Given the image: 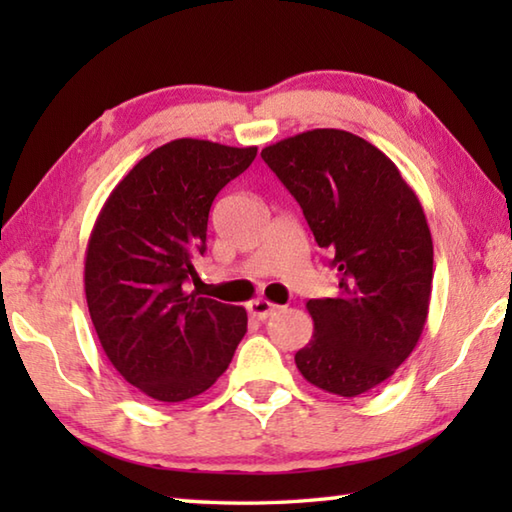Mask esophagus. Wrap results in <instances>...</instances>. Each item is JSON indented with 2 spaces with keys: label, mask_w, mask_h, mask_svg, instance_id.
<instances>
[{
  "label": "esophagus",
  "mask_w": 512,
  "mask_h": 512,
  "mask_svg": "<svg viewBox=\"0 0 512 512\" xmlns=\"http://www.w3.org/2000/svg\"><path fill=\"white\" fill-rule=\"evenodd\" d=\"M277 309H280V307L273 305V302L259 298V300L250 302V305H248V314L253 316V318H257V320H266V318H271Z\"/></svg>",
  "instance_id": "34e87169"
}]
</instances>
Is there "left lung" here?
Instances as JSON below:
<instances>
[{
    "label": "left lung",
    "mask_w": 512,
    "mask_h": 512,
    "mask_svg": "<svg viewBox=\"0 0 512 512\" xmlns=\"http://www.w3.org/2000/svg\"><path fill=\"white\" fill-rule=\"evenodd\" d=\"M262 158L339 271V296L307 302L314 336L296 366L327 393H368L400 368L427 323L433 244L418 196L377 146L336 128L287 137Z\"/></svg>",
    "instance_id": "obj_1"
}]
</instances>
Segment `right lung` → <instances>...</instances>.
Instances as JSON below:
<instances>
[{
    "instance_id": "1",
    "label": "right lung",
    "mask_w": 512,
    "mask_h": 512,
    "mask_svg": "<svg viewBox=\"0 0 512 512\" xmlns=\"http://www.w3.org/2000/svg\"><path fill=\"white\" fill-rule=\"evenodd\" d=\"M257 146L173 140L126 173L101 207L85 253V298L101 348L128 384L158 402L207 391L244 339V307L187 293L205 253L216 194Z\"/></svg>"
}]
</instances>
